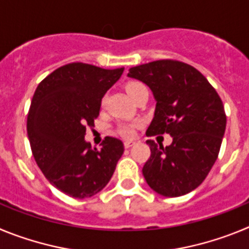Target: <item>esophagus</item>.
Returning <instances> with one entry per match:
<instances>
[{"instance_id": "obj_1", "label": "esophagus", "mask_w": 249, "mask_h": 249, "mask_svg": "<svg viewBox=\"0 0 249 249\" xmlns=\"http://www.w3.org/2000/svg\"><path fill=\"white\" fill-rule=\"evenodd\" d=\"M135 143V141H126V142H124V147H126V148H129V147H132Z\"/></svg>"}]
</instances>
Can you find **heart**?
<instances>
[{
  "label": "heart",
  "instance_id": "1",
  "mask_svg": "<svg viewBox=\"0 0 249 249\" xmlns=\"http://www.w3.org/2000/svg\"><path fill=\"white\" fill-rule=\"evenodd\" d=\"M142 87H144V86L142 85L141 82H137V81H132V82H128L126 85V91H127V93L129 94V97L132 98L133 96H135L136 92H137L140 89H142ZM138 124H140L138 122L120 123V124L117 126V133L124 138L133 137L136 133V128L138 127Z\"/></svg>",
  "mask_w": 249,
  "mask_h": 249
}]
</instances>
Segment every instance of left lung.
<instances>
[{
  "label": "left lung",
  "instance_id": "obj_1",
  "mask_svg": "<svg viewBox=\"0 0 249 249\" xmlns=\"http://www.w3.org/2000/svg\"><path fill=\"white\" fill-rule=\"evenodd\" d=\"M128 77L146 83L157 101L147 137L168 133L173 138L166 147L146 141L151 148L142 168L147 183L164 197L190 193L218 157L227 122L219 94L198 70L176 59L136 66Z\"/></svg>",
  "mask_w": 249,
  "mask_h": 249
}]
</instances>
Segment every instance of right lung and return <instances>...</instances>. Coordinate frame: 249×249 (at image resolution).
Segmentation results:
<instances>
[{
    "label": "right lung",
    "instance_id": "1",
    "mask_svg": "<svg viewBox=\"0 0 249 249\" xmlns=\"http://www.w3.org/2000/svg\"><path fill=\"white\" fill-rule=\"evenodd\" d=\"M124 68L105 70L73 62L39 82L27 114V135L37 166L57 190L73 198L103 190L122 156V141L106 137L101 148L86 142L101 101Z\"/></svg>",
    "mask_w": 249,
    "mask_h": 249
}]
</instances>
